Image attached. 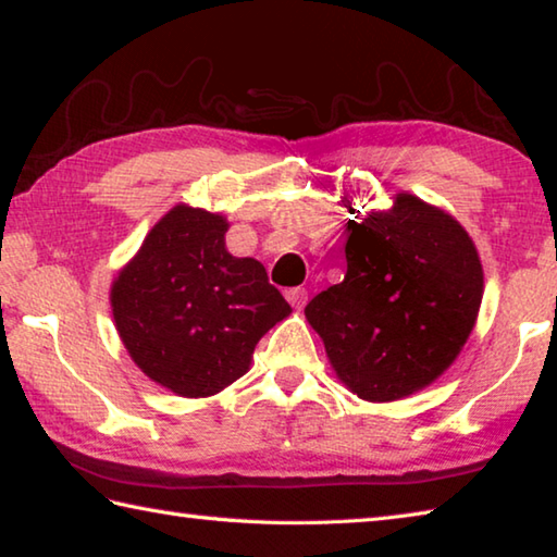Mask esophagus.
Listing matches in <instances>:
<instances>
[{
  "instance_id": "1",
  "label": "esophagus",
  "mask_w": 557,
  "mask_h": 557,
  "mask_svg": "<svg viewBox=\"0 0 557 557\" xmlns=\"http://www.w3.org/2000/svg\"><path fill=\"white\" fill-rule=\"evenodd\" d=\"M285 297L294 306V309H304L306 301H309V292H306L304 287H292L285 292Z\"/></svg>"
}]
</instances>
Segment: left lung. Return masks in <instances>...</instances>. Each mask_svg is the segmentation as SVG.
Returning a JSON list of instances; mask_svg holds the SVG:
<instances>
[{
  "label": "left lung",
  "mask_w": 557,
  "mask_h": 557,
  "mask_svg": "<svg viewBox=\"0 0 557 557\" xmlns=\"http://www.w3.org/2000/svg\"><path fill=\"white\" fill-rule=\"evenodd\" d=\"M347 230L345 280L315 294L306 321L354 395L409 397L447 371L474 330L479 251L453 215L411 194Z\"/></svg>",
  "instance_id": "1"
}]
</instances>
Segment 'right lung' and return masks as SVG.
Returning a JSON list of instances; mask_svg holds the SVG:
<instances>
[{"instance_id":"obj_1","label":"right lung","mask_w":557,"mask_h":557,"mask_svg":"<svg viewBox=\"0 0 557 557\" xmlns=\"http://www.w3.org/2000/svg\"><path fill=\"white\" fill-rule=\"evenodd\" d=\"M227 220L174 206L116 275L110 301L128 357L182 397H210L251 366L258 339L292 313L256 258L224 248Z\"/></svg>"}]
</instances>
